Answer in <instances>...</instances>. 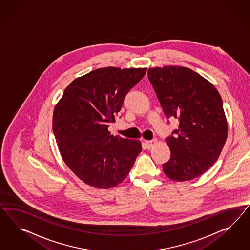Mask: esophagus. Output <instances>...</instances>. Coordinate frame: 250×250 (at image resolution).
Masks as SVG:
<instances>
[{
  "label": "esophagus",
  "mask_w": 250,
  "mask_h": 250,
  "mask_svg": "<svg viewBox=\"0 0 250 250\" xmlns=\"http://www.w3.org/2000/svg\"><path fill=\"white\" fill-rule=\"evenodd\" d=\"M156 142H157V139L146 140V141H145V144H146V148H147V149H150V148H152V147L155 146Z\"/></svg>",
  "instance_id": "obj_1"
}]
</instances>
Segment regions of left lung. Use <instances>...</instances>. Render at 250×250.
<instances>
[{"label": "left lung", "instance_id": "left-lung-1", "mask_svg": "<svg viewBox=\"0 0 250 250\" xmlns=\"http://www.w3.org/2000/svg\"><path fill=\"white\" fill-rule=\"evenodd\" d=\"M148 80L167 118L180 121L167 137L170 159L162 169L169 179L185 182L205 173L219 158L227 123L219 92L190 68H149Z\"/></svg>", "mask_w": 250, "mask_h": 250}]
</instances>
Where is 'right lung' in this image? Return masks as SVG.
Returning a JSON list of instances; mask_svg holds the SVG:
<instances>
[{
	"label": "right lung",
	"mask_w": 250,
	"mask_h": 250,
	"mask_svg": "<svg viewBox=\"0 0 250 250\" xmlns=\"http://www.w3.org/2000/svg\"><path fill=\"white\" fill-rule=\"evenodd\" d=\"M146 71L97 68L75 79L55 106L53 132L61 157L86 184L98 189L118 185L142 150L139 140L114 136L108 127Z\"/></svg>",
	"instance_id": "1"
}]
</instances>
